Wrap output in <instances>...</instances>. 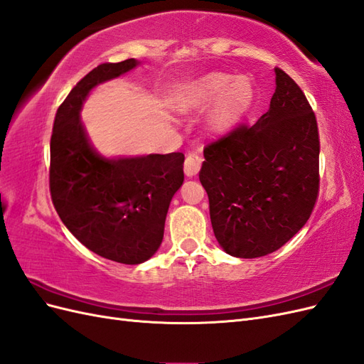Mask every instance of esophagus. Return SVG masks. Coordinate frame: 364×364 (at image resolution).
<instances>
[{
  "instance_id": "34e87169",
  "label": "esophagus",
  "mask_w": 364,
  "mask_h": 364,
  "mask_svg": "<svg viewBox=\"0 0 364 364\" xmlns=\"http://www.w3.org/2000/svg\"><path fill=\"white\" fill-rule=\"evenodd\" d=\"M200 167H202V156L199 155V153L190 151L188 155H186L185 164H183L185 174L188 176V178H193V176H196L200 171Z\"/></svg>"
}]
</instances>
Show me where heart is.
<instances>
[{"label": "heart", "mask_w": 364, "mask_h": 364, "mask_svg": "<svg viewBox=\"0 0 364 364\" xmlns=\"http://www.w3.org/2000/svg\"><path fill=\"white\" fill-rule=\"evenodd\" d=\"M253 95V83L247 75L208 73L185 86L176 102V109L182 114H196L215 103L206 117L205 126L208 134L223 136L246 117Z\"/></svg>", "instance_id": "heart-1"}]
</instances>
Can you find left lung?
Segmentation results:
<instances>
[{
	"mask_svg": "<svg viewBox=\"0 0 364 364\" xmlns=\"http://www.w3.org/2000/svg\"><path fill=\"white\" fill-rule=\"evenodd\" d=\"M277 90L255 124L208 144L199 179L218 245L237 258L278 250L310 218L318 194V130L305 94L274 68Z\"/></svg>",
	"mask_w": 364,
	"mask_h": 364,
	"instance_id": "left-lung-1",
	"label": "left lung"
}]
</instances>
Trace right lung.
<instances>
[{
    "instance_id": "1",
    "label": "right lung",
    "mask_w": 364,
    "mask_h": 364,
    "mask_svg": "<svg viewBox=\"0 0 364 364\" xmlns=\"http://www.w3.org/2000/svg\"><path fill=\"white\" fill-rule=\"evenodd\" d=\"M138 63H102L87 73L59 106L50 141V193L63 225L97 255L121 264L144 262L159 249L183 182V153L111 159L86 135L80 111L87 94Z\"/></svg>"
}]
</instances>
